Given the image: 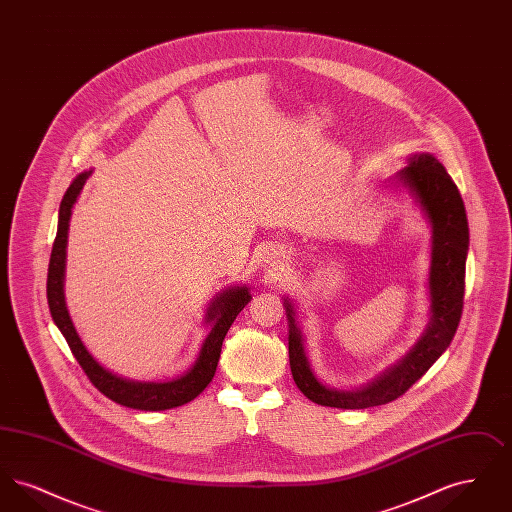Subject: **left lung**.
I'll return each instance as SVG.
<instances>
[{
	"label": "left lung",
	"mask_w": 512,
	"mask_h": 512,
	"mask_svg": "<svg viewBox=\"0 0 512 512\" xmlns=\"http://www.w3.org/2000/svg\"><path fill=\"white\" fill-rule=\"evenodd\" d=\"M395 184L413 194L432 224L430 263V322L413 349L380 378L355 391L324 386L305 355L303 334L297 328L293 305L284 299L290 322V368L293 382L313 403L336 409H368L401 397L434 365L449 347L463 315L464 267L468 253V220L463 197L445 167L430 153H416L397 172Z\"/></svg>",
	"instance_id": "left-lung-1"
}]
</instances>
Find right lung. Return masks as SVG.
<instances>
[{"mask_svg": "<svg viewBox=\"0 0 512 512\" xmlns=\"http://www.w3.org/2000/svg\"><path fill=\"white\" fill-rule=\"evenodd\" d=\"M90 174L92 171H86L74 178L73 184L63 195V201L59 207L57 236H55L51 257H49V313L69 343L78 365L82 366V370L86 372L90 382L111 401L119 403L122 407L138 409V411H165V409L190 403L213 380L215 370L219 365L222 341H224L226 332L230 330L232 322L249 303V299H251L249 290L245 286H234V288H228L226 292L220 293L211 301L207 315H205V320L211 324V332L203 341L194 366L180 378L171 380V382H136V380H126L122 376H117L111 370H107L105 366L99 365L74 330L73 320L69 317L67 303H65V292H63L69 220L73 213V205Z\"/></svg>", "mask_w": 512, "mask_h": 512, "instance_id": "1", "label": "right lung"}]
</instances>
